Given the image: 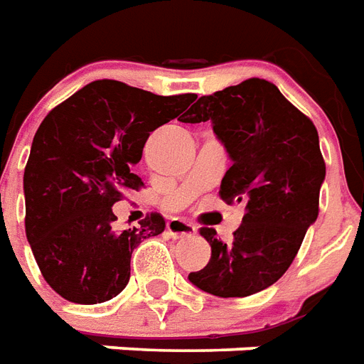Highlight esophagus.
Masks as SVG:
<instances>
[{
	"label": "esophagus",
	"instance_id": "1",
	"mask_svg": "<svg viewBox=\"0 0 364 364\" xmlns=\"http://www.w3.org/2000/svg\"><path fill=\"white\" fill-rule=\"evenodd\" d=\"M166 232H168L172 237L180 240V237L196 236L198 228H196L192 223H186V220H182V218H171V220L166 223Z\"/></svg>",
	"mask_w": 364,
	"mask_h": 364
}]
</instances>
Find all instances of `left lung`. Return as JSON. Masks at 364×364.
Masks as SVG:
<instances>
[{
  "label": "left lung",
  "instance_id": "left-lung-1",
  "mask_svg": "<svg viewBox=\"0 0 364 364\" xmlns=\"http://www.w3.org/2000/svg\"><path fill=\"white\" fill-rule=\"evenodd\" d=\"M205 120H211L232 159L218 196L228 205L244 201L245 215L230 244L220 242L215 228H199L211 245V259L188 278L213 296H253L289 269L318 217L326 174L318 132L263 78L199 97L184 122Z\"/></svg>",
  "mask_w": 364,
  "mask_h": 364
}]
</instances>
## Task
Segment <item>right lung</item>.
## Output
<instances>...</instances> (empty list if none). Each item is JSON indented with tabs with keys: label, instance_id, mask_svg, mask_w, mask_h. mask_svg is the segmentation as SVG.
Here are the masks:
<instances>
[{
	"label": "right lung",
	"instance_id": "obj_1",
	"mask_svg": "<svg viewBox=\"0 0 364 364\" xmlns=\"http://www.w3.org/2000/svg\"><path fill=\"white\" fill-rule=\"evenodd\" d=\"M196 94L157 95L95 80L48 113L24 168V228L43 280L67 301L103 303L130 280V257L165 230L149 213L114 232L113 207L144 182L134 174L149 132L176 119Z\"/></svg>",
	"mask_w": 364,
	"mask_h": 364
}]
</instances>
